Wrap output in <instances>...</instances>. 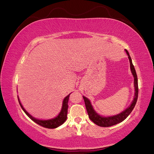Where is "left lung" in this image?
<instances>
[{
    "label": "left lung",
    "mask_w": 154,
    "mask_h": 154,
    "mask_svg": "<svg viewBox=\"0 0 154 154\" xmlns=\"http://www.w3.org/2000/svg\"><path fill=\"white\" fill-rule=\"evenodd\" d=\"M126 52L127 55H128L130 63V69H131V71L132 73V75L134 78V88H135V95L134 98V100L132 101V104H130V106L127 108V109L123 111L122 112H121L117 115L113 116H110V117H103L99 115L94 110L93 108L91 105L90 100L86 98L85 97L83 96V99L85 101V104L86 109L87 111L88 115H89V119L93 121V122L97 124V125L101 126V127H109L111 126L115 125L116 124H119L121 122H122L123 120H125L126 118L128 116L129 114L132 112V110L134 108L137 100H138V77H137L136 72L135 70L134 66L132 62V59L130 56V54L126 50Z\"/></svg>",
    "instance_id": "obj_1"
}]
</instances>
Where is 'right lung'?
Returning a JSON list of instances; mask_svg holds the SVG:
<instances>
[{
    "label": "right lung",
    "mask_w": 154,
    "mask_h": 154,
    "mask_svg": "<svg viewBox=\"0 0 154 154\" xmlns=\"http://www.w3.org/2000/svg\"><path fill=\"white\" fill-rule=\"evenodd\" d=\"M69 94L65 98L63 101V106H62V109L60 113L59 114V115L55 118V119H51V120H38L36 119H34V117H32L30 114H29L26 110L24 107L22 106V105L21 104L20 102V100L18 97V102L20 105L22 109L24 110V112L26 113V114L30 118L31 120H32L34 121V122H35L36 124H39V125L46 128H50V129H53V128H55L58 126H61V124H63L65 121L67 120V109H68V100H69Z\"/></svg>",
    "instance_id": "obj_1"
}]
</instances>
